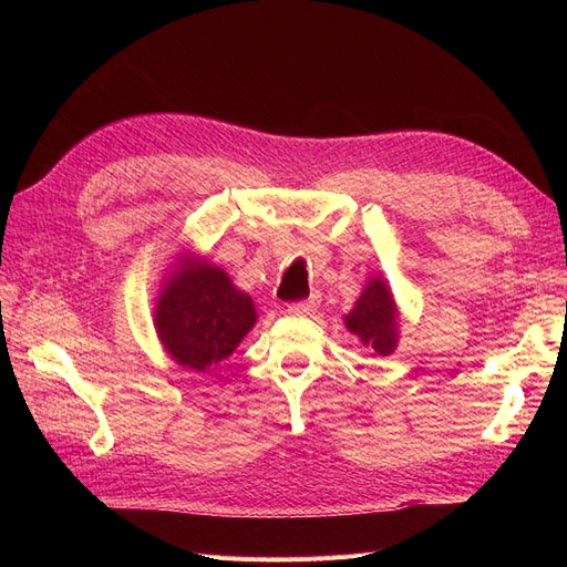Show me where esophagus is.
Masks as SVG:
<instances>
[{
	"label": "esophagus",
	"instance_id": "esophagus-1",
	"mask_svg": "<svg viewBox=\"0 0 567 567\" xmlns=\"http://www.w3.org/2000/svg\"><path fill=\"white\" fill-rule=\"evenodd\" d=\"M317 305H319V296H312V298L300 300V302H290L286 307V312L293 317H305V315H312L317 310Z\"/></svg>",
	"mask_w": 567,
	"mask_h": 567
}]
</instances>
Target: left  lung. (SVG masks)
<instances>
[{
	"label": "left lung",
	"instance_id": "left-lung-1",
	"mask_svg": "<svg viewBox=\"0 0 567 567\" xmlns=\"http://www.w3.org/2000/svg\"><path fill=\"white\" fill-rule=\"evenodd\" d=\"M346 329L362 340L364 348L388 357L398 348L400 340V310L388 281L381 274H371L362 296L357 298L352 310L346 315Z\"/></svg>",
	"mask_w": 567,
	"mask_h": 567
}]
</instances>
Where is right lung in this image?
<instances>
[{"label": "right lung", "mask_w": 567, "mask_h": 567, "mask_svg": "<svg viewBox=\"0 0 567 567\" xmlns=\"http://www.w3.org/2000/svg\"><path fill=\"white\" fill-rule=\"evenodd\" d=\"M257 321L255 302L208 257L182 250L165 271L153 326L167 357L182 369L217 367L234 354Z\"/></svg>", "instance_id": "right-lung-1"}]
</instances>
